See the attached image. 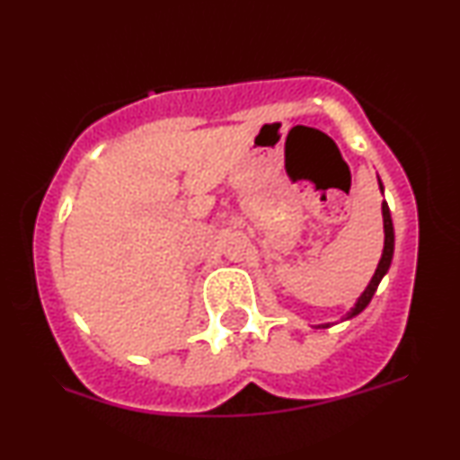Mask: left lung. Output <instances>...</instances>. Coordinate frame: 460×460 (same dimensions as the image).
<instances>
[{
	"mask_svg": "<svg viewBox=\"0 0 460 460\" xmlns=\"http://www.w3.org/2000/svg\"><path fill=\"white\" fill-rule=\"evenodd\" d=\"M378 186H381V190H383L381 179H378ZM383 226H385V246H383L381 261H378L376 272H374L372 281H369V285L366 288V292H363L361 296H358V300L355 303V307L348 311L346 318H355V315H358L363 309L367 307L369 300H372V296H374V292H376V289H378V283L383 281V277H385V274H387L389 266H392V257H394V225H392V214H389V205L387 203H383ZM320 326H322V329H329V324H320Z\"/></svg>",
	"mask_w": 460,
	"mask_h": 460,
	"instance_id": "1",
	"label": "left lung"
}]
</instances>
